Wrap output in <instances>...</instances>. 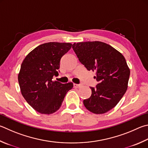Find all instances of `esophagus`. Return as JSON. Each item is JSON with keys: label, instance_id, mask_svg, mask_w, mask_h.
<instances>
[{"label": "esophagus", "instance_id": "esophagus-1", "mask_svg": "<svg viewBox=\"0 0 148 148\" xmlns=\"http://www.w3.org/2000/svg\"><path fill=\"white\" fill-rule=\"evenodd\" d=\"M82 86V84H74L73 85L74 88H79V87H81Z\"/></svg>", "mask_w": 148, "mask_h": 148}]
</instances>
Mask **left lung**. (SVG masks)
I'll list each match as a JSON object with an SVG mask.
<instances>
[{
    "instance_id": "left-lung-1",
    "label": "left lung",
    "mask_w": 148,
    "mask_h": 148,
    "mask_svg": "<svg viewBox=\"0 0 148 148\" xmlns=\"http://www.w3.org/2000/svg\"><path fill=\"white\" fill-rule=\"evenodd\" d=\"M72 48L79 62L88 71L96 72L98 82L92 94L83 100L88 111L103 114L116 106L127 88L130 71L123 56L111 45L100 41L74 43Z\"/></svg>"
}]
</instances>
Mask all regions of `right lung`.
I'll list each match as a JSON object with an SVG mask.
<instances>
[{"mask_svg":"<svg viewBox=\"0 0 148 148\" xmlns=\"http://www.w3.org/2000/svg\"><path fill=\"white\" fill-rule=\"evenodd\" d=\"M69 42H50L29 52L21 64L18 84L24 98L36 111L52 114L60 108L73 83L53 82L59 75L61 58L71 49Z\"/></svg>","mask_w":148,"mask_h":148,"instance_id":"right-lung-1","label":"right lung"}]
</instances>
